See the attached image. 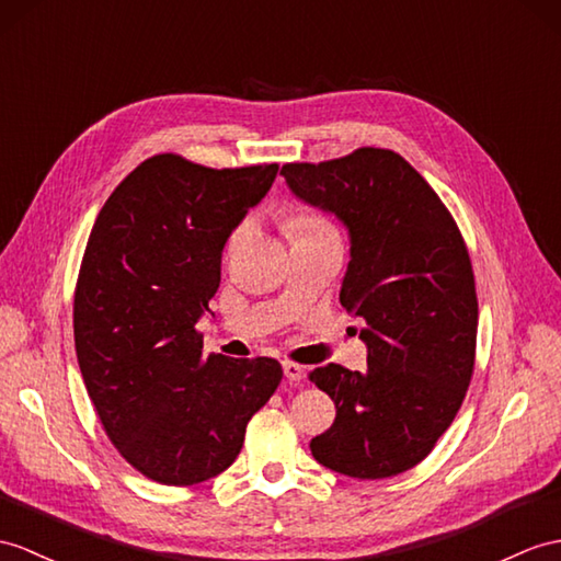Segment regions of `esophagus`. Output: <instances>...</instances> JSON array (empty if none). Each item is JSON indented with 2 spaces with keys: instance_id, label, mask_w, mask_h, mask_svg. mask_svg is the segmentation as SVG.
Returning <instances> with one entry per match:
<instances>
[{
  "instance_id": "34e87169",
  "label": "esophagus",
  "mask_w": 561,
  "mask_h": 561,
  "mask_svg": "<svg viewBox=\"0 0 561 561\" xmlns=\"http://www.w3.org/2000/svg\"><path fill=\"white\" fill-rule=\"evenodd\" d=\"M283 374H285V378L290 380V383H302V380H305V366L293 364V362H283Z\"/></svg>"
}]
</instances>
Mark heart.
I'll return each mask as SVG.
<instances>
[{
  "label": "heart",
  "mask_w": 561,
  "mask_h": 561,
  "mask_svg": "<svg viewBox=\"0 0 561 561\" xmlns=\"http://www.w3.org/2000/svg\"><path fill=\"white\" fill-rule=\"evenodd\" d=\"M248 228H250V224H242L236 230L233 240H240L244 233H248ZM290 233L293 236H319V233H333V228L321 216H297L290 224Z\"/></svg>",
  "instance_id": "1"
}]
</instances>
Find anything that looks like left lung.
Returning a JSON list of instances; mask_svg holds the SVG:
<instances>
[{
  "label": "left lung",
  "instance_id": "left-lung-1",
  "mask_svg": "<svg viewBox=\"0 0 561 561\" xmlns=\"http://www.w3.org/2000/svg\"><path fill=\"white\" fill-rule=\"evenodd\" d=\"M280 175L299 202L345 226L340 302L364 319L366 371L325 364L309 376L337 407L311 455L352 478L398 476L438 443L473 374L478 302L467 244L433 187L390 149L285 163Z\"/></svg>",
  "mask_w": 561,
  "mask_h": 561
}]
</instances>
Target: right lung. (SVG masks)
Masks as SVG:
<instances>
[{
	"label": "right lung",
	"mask_w": 561,
	"mask_h": 561,
	"mask_svg": "<svg viewBox=\"0 0 561 561\" xmlns=\"http://www.w3.org/2000/svg\"><path fill=\"white\" fill-rule=\"evenodd\" d=\"M276 173L278 163L216 171L159 154L92 226L73 305L80 374L118 453L157 483L226 471L283 378L276 359L204 354L195 328L211 313L230 233Z\"/></svg>",
	"instance_id": "1"
}]
</instances>
